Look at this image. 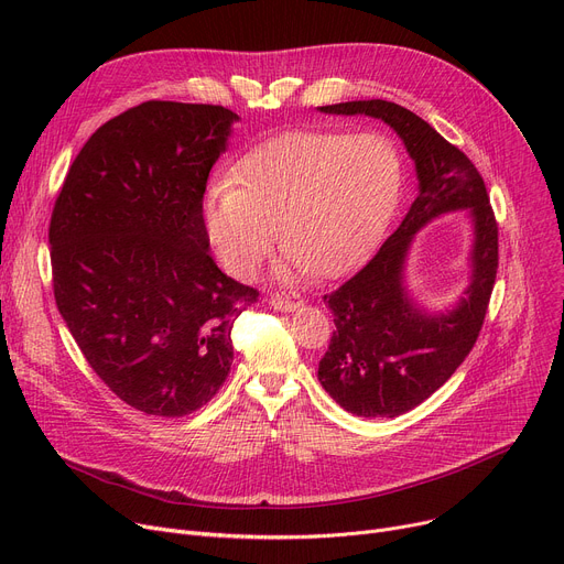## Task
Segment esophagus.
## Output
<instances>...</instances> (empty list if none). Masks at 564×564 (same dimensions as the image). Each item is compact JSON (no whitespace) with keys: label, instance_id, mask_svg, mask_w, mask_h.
Instances as JSON below:
<instances>
[{"label":"esophagus","instance_id":"obj_1","mask_svg":"<svg viewBox=\"0 0 564 564\" xmlns=\"http://www.w3.org/2000/svg\"><path fill=\"white\" fill-rule=\"evenodd\" d=\"M270 304H272L276 311H294V308H300V306L304 304V300L300 297L297 292H285V290H281V292H272V294H270Z\"/></svg>","mask_w":564,"mask_h":564}]
</instances>
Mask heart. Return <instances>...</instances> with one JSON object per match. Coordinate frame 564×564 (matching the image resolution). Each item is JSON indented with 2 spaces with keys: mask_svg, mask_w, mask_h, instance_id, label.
Here are the masks:
<instances>
[{
  "mask_svg": "<svg viewBox=\"0 0 564 564\" xmlns=\"http://www.w3.org/2000/svg\"><path fill=\"white\" fill-rule=\"evenodd\" d=\"M400 164L379 134L300 130L267 141L215 183L203 228L224 270L251 279L285 247L279 272L334 276L361 256L393 203Z\"/></svg>",
  "mask_w": 564,
  "mask_h": 564,
  "instance_id": "b5f03b06",
  "label": "heart"
}]
</instances>
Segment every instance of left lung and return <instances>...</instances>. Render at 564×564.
I'll use <instances>...</instances> for the list:
<instances>
[{"label":"left lung","mask_w":564,"mask_h":564,"mask_svg":"<svg viewBox=\"0 0 564 564\" xmlns=\"http://www.w3.org/2000/svg\"><path fill=\"white\" fill-rule=\"evenodd\" d=\"M319 111L379 118L400 134L416 164L419 196L400 228L364 270L324 294L336 332L317 368L324 391L345 411L395 419L438 391L476 345L498 270V224L478 169L421 116L387 100L340 102ZM455 209H466L477 228L471 285L453 312L432 316L408 297L403 260L427 220Z\"/></svg>","instance_id":"1"}]
</instances>
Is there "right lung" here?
Returning <instances> with one entry per match:
<instances>
[{"label":"right lung","mask_w":564,"mask_h":564,"mask_svg":"<svg viewBox=\"0 0 564 564\" xmlns=\"http://www.w3.org/2000/svg\"><path fill=\"white\" fill-rule=\"evenodd\" d=\"M237 113L148 100L100 126L50 219L56 308L84 359L126 404L177 419L230 372L232 324L258 290L226 276L203 194Z\"/></svg>","instance_id":"right-lung-1"}]
</instances>
